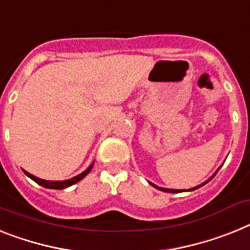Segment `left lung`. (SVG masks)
Masks as SVG:
<instances>
[{"mask_svg": "<svg viewBox=\"0 0 250 250\" xmlns=\"http://www.w3.org/2000/svg\"><path fill=\"white\" fill-rule=\"evenodd\" d=\"M214 176H215V174H214ZM214 176H212V177H214ZM212 177H211L210 180H212ZM210 180H208V181H210ZM208 182H205V183H208ZM205 183H202L201 186H204ZM153 186H154V185H153ZM201 186H197V187H195V188H191V189H188V191H193V189L198 188V187H201ZM154 187H155V188H158V189H161V191L170 192V193H177V192H181V191H182V189H168V188H162V187H157V186H154Z\"/></svg>", "mask_w": 250, "mask_h": 250, "instance_id": "obj_1", "label": "left lung"}]
</instances>
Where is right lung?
I'll use <instances>...</instances> for the list:
<instances>
[{
    "instance_id": "right-lung-1",
    "label": "right lung",
    "mask_w": 250,
    "mask_h": 250,
    "mask_svg": "<svg viewBox=\"0 0 250 250\" xmlns=\"http://www.w3.org/2000/svg\"><path fill=\"white\" fill-rule=\"evenodd\" d=\"M92 166H93V163L91 164V166H89V167L87 168L84 172H82V173L78 174V176L73 177V178H70V180H67V181H44V180H40V178H38V177L33 176V174L27 173L26 170H23V173L26 174L27 177H30V178H31L33 181H35L38 185H40V186H42V187H45V188L63 189V188H67V187L72 186V185L77 183L78 181L82 180V178H84V177L89 173V170L92 169Z\"/></svg>"
}]
</instances>
